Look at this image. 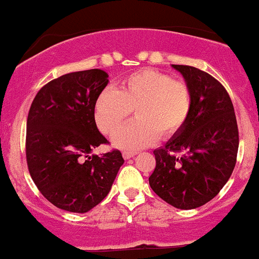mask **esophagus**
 Segmentation results:
<instances>
[{
	"mask_svg": "<svg viewBox=\"0 0 259 259\" xmlns=\"http://www.w3.org/2000/svg\"><path fill=\"white\" fill-rule=\"evenodd\" d=\"M136 153H137L136 151H123V152H122V156H123L124 158H131V157H133Z\"/></svg>",
	"mask_w": 259,
	"mask_h": 259,
	"instance_id": "1",
	"label": "esophagus"
}]
</instances>
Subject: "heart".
<instances>
[{
    "mask_svg": "<svg viewBox=\"0 0 259 259\" xmlns=\"http://www.w3.org/2000/svg\"><path fill=\"white\" fill-rule=\"evenodd\" d=\"M193 109V92L183 80L153 69L130 74L118 91L107 88L94 103V117L99 130L113 135L132 115L138 119L114 135L113 143L136 150L157 140H168L188 123Z\"/></svg>",
    "mask_w": 259,
    "mask_h": 259,
    "instance_id": "heart-1",
    "label": "heart"
}]
</instances>
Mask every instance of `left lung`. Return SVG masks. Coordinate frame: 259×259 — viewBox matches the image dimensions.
I'll return each instance as SVG.
<instances>
[{
    "instance_id": "left-lung-1",
    "label": "left lung",
    "mask_w": 259,
    "mask_h": 259,
    "mask_svg": "<svg viewBox=\"0 0 259 259\" xmlns=\"http://www.w3.org/2000/svg\"><path fill=\"white\" fill-rule=\"evenodd\" d=\"M172 66L193 92V109L185 127L153 151L156 166L148 181L166 203L195 209L217 196L229 180L239 132L232 99L220 81L194 66Z\"/></svg>"
}]
</instances>
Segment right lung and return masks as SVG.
Wrapping results in <instances>:
<instances>
[{"label": "right lung", "instance_id": "1", "mask_svg": "<svg viewBox=\"0 0 259 259\" xmlns=\"http://www.w3.org/2000/svg\"><path fill=\"white\" fill-rule=\"evenodd\" d=\"M107 78L101 69L65 74L45 84L30 107L27 168L40 193L63 210L87 213L98 205L124 162L118 150L89 155L109 143L94 119Z\"/></svg>", "mask_w": 259, "mask_h": 259}]
</instances>
